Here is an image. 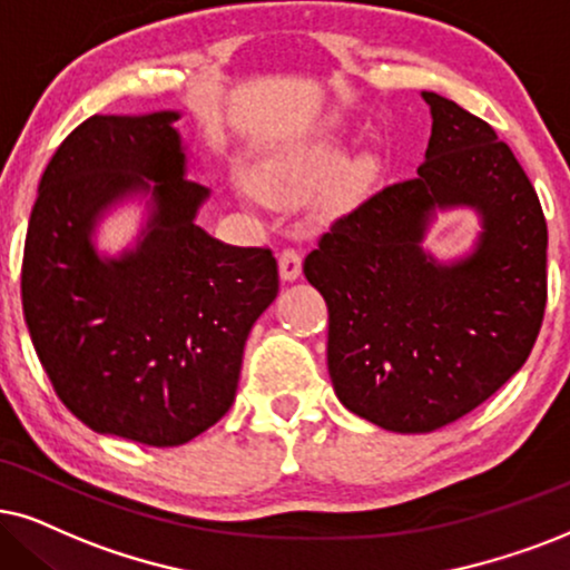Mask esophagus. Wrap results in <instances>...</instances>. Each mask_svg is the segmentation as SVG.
<instances>
[{
    "instance_id": "1",
    "label": "esophagus",
    "mask_w": 570,
    "mask_h": 570,
    "mask_svg": "<svg viewBox=\"0 0 570 570\" xmlns=\"http://www.w3.org/2000/svg\"><path fill=\"white\" fill-rule=\"evenodd\" d=\"M278 271H281V278L284 281H297L299 273H302V255L297 249L286 247L284 252L278 255Z\"/></svg>"
}]
</instances>
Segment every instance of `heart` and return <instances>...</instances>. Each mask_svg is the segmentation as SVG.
Here are the masks:
<instances>
[{
  "label": "heart",
  "instance_id": "obj_1",
  "mask_svg": "<svg viewBox=\"0 0 570 570\" xmlns=\"http://www.w3.org/2000/svg\"><path fill=\"white\" fill-rule=\"evenodd\" d=\"M342 160L344 144L334 139L284 149V153L268 157L257 168V189L276 202L302 199L309 191L318 189L323 181H328ZM373 173H376L373 157H355L350 165H344V170L338 173L334 186H331V202L334 205H347V202L357 199L360 194L368 189Z\"/></svg>",
  "mask_w": 570,
  "mask_h": 570
}]
</instances>
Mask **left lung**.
Returning <instances> with one entry per match:
<instances>
[{"mask_svg": "<svg viewBox=\"0 0 570 570\" xmlns=\"http://www.w3.org/2000/svg\"><path fill=\"white\" fill-rule=\"evenodd\" d=\"M426 160L334 220L305 257L328 305L338 402L397 434H429L492 397L534 347L547 305V223L494 128L423 91ZM471 206L482 232L450 264L422 249L436 212Z\"/></svg>", "mask_w": 570, "mask_h": 570, "instance_id": "obj_1", "label": "left lung"}]
</instances>
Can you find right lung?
Listing matches in <instances>:
<instances>
[{"mask_svg":"<svg viewBox=\"0 0 570 570\" xmlns=\"http://www.w3.org/2000/svg\"><path fill=\"white\" fill-rule=\"evenodd\" d=\"M181 112L94 115L39 184L23 249V315L57 397L97 434L178 446L234 405L244 344L278 294L271 249L197 226L210 189L186 178ZM148 202L118 258L92 244L115 204Z\"/></svg>","mask_w":570,"mask_h":570,"instance_id":"obj_1","label":"right lung"}]
</instances>
